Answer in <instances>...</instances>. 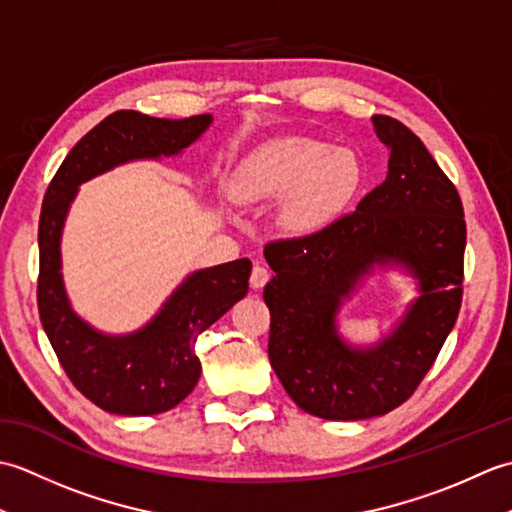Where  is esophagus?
<instances>
[{"label":"esophagus","instance_id":"1","mask_svg":"<svg viewBox=\"0 0 512 512\" xmlns=\"http://www.w3.org/2000/svg\"><path fill=\"white\" fill-rule=\"evenodd\" d=\"M268 279H270V273L266 270V266L255 264L253 266V273H250V286H253L255 290H259V288H264L268 284Z\"/></svg>","mask_w":512,"mask_h":512}]
</instances>
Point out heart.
Wrapping results in <instances>:
<instances>
[{
    "instance_id": "heart-1",
    "label": "heart",
    "mask_w": 512,
    "mask_h": 512,
    "mask_svg": "<svg viewBox=\"0 0 512 512\" xmlns=\"http://www.w3.org/2000/svg\"><path fill=\"white\" fill-rule=\"evenodd\" d=\"M363 169L345 147L310 136L273 138L248 154L237 167L233 189L239 200H284L295 226L319 224L361 187Z\"/></svg>"
}]
</instances>
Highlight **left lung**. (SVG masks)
I'll return each mask as SVG.
<instances>
[{
    "mask_svg": "<svg viewBox=\"0 0 512 512\" xmlns=\"http://www.w3.org/2000/svg\"><path fill=\"white\" fill-rule=\"evenodd\" d=\"M389 149L385 182L317 231L264 246L275 277L268 358L297 405L325 420L385 416L418 389L458 321L466 222L460 193L407 125L376 114ZM405 263L423 295L399 330L372 351L347 348L335 334L343 296L374 263Z\"/></svg>",
    "mask_w": 512,
    "mask_h": 512,
    "instance_id": "1",
    "label": "left lung"
}]
</instances>
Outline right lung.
I'll use <instances>...</instances> for the list:
<instances>
[{
    "instance_id": "1",
    "label": "right lung",
    "mask_w": 512,
    "mask_h": 512,
    "mask_svg": "<svg viewBox=\"0 0 512 512\" xmlns=\"http://www.w3.org/2000/svg\"><path fill=\"white\" fill-rule=\"evenodd\" d=\"M211 114L167 121L134 110L114 112L90 129L50 180L39 217L37 306L43 330L72 385L103 411L154 416L187 398L202 374L198 336L248 292L250 262L198 270L143 330L105 336L72 312L61 281L59 239L76 187L121 162L160 158L189 147Z\"/></svg>"
}]
</instances>
